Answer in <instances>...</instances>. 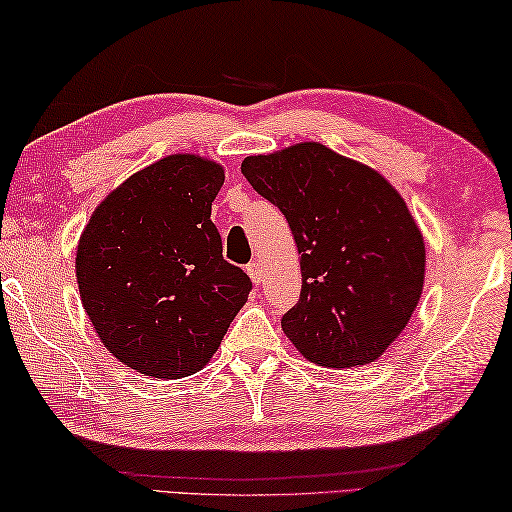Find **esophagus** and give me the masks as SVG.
<instances>
[{
  "label": "esophagus",
  "instance_id": "1",
  "mask_svg": "<svg viewBox=\"0 0 512 512\" xmlns=\"http://www.w3.org/2000/svg\"><path fill=\"white\" fill-rule=\"evenodd\" d=\"M247 274H249V279L256 283V286H261V281H263V274H261V263H256V261H251L247 267Z\"/></svg>",
  "mask_w": 512,
  "mask_h": 512
}]
</instances>
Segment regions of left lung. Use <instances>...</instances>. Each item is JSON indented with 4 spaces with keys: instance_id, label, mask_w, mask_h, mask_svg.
I'll return each mask as SVG.
<instances>
[{
    "instance_id": "obj_1",
    "label": "left lung",
    "mask_w": 512,
    "mask_h": 512,
    "mask_svg": "<svg viewBox=\"0 0 512 512\" xmlns=\"http://www.w3.org/2000/svg\"><path fill=\"white\" fill-rule=\"evenodd\" d=\"M240 170L286 215L301 254V295L283 333L317 365L372 363L424 286V238L406 201L372 167L320 142L247 156Z\"/></svg>"
}]
</instances>
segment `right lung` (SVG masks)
I'll use <instances>...</instances> for the list:
<instances>
[{"label":"right lung","mask_w":512,"mask_h":512,"mask_svg":"<svg viewBox=\"0 0 512 512\" xmlns=\"http://www.w3.org/2000/svg\"><path fill=\"white\" fill-rule=\"evenodd\" d=\"M213 161L174 154L113 190L77 249L81 304L106 349L154 379L199 372L245 306L251 279L224 261Z\"/></svg>","instance_id":"add662e5"}]
</instances>
